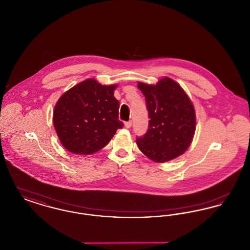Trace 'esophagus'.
<instances>
[{"label": "esophagus", "mask_w": 250, "mask_h": 250, "mask_svg": "<svg viewBox=\"0 0 250 250\" xmlns=\"http://www.w3.org/2000/svg\"><path fill=\"white\" fill-rule=\"evenodd\" d=\"M131 125H132V121H127V122L125 123V126L126 128H129V127H131Z\"/></svg>", "instance_id": "1"}]
</instances>
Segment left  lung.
Listing matches in <instances>:
<instances>
[{
  "label": "left lung",
  "instance_id": "obj_1",
  "mask_svg": "<svg viewBox=\"0 0 250 250\" xmlns=\"http://www.w3.org/2000/svg\"><path fill=\"white\" fill-rule=\"evenodd\" d=\"M148 110V130L137 137L144 155L155 162H166L184 154L190 145L196 116L193 105L182 87L164 78L156 85L139 83Z\"/></svg>",
  "mask_w": 250,
  "mask_h": 250
}]
</instances>
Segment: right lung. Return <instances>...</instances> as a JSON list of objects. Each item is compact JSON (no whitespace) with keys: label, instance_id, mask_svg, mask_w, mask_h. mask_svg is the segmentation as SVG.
<instances>
[{"label":"right lung","instance_id":"add662e5","mask_svg":"<svg viewBox=\"0 0 250 250\" xmlns=\"http://www.w3.org/2000/svg\"><path fill=\"white\" fill-rule=\"evenodd\" d=\"M115 87L89 79L60 97L53 124L66 150L79 155L94 154L124 126L119 120L120 102L113 95Z\"/></svg>","mask_w":250,"mask_h":250}]
</instances>
